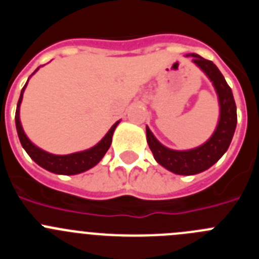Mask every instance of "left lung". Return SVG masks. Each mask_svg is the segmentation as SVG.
I'll use <instances>...</instances> for the list:
<instances>
[{
	"instance_id": "obj_1",
	"label": "left lung",
	"mask_w": 259,
	"mask_h": 259,
	"mask_svg": "<svg viewBox=\"0 0 259 259\" xmlns=\"http://www.w3.org/2000/svg\"><path fill=\"white\" fill-rule=\"evenodd\" d=\"M187 57H192L194 65H197L205 72L214 85L218 95L221 114L212 136L205 144L191 150L168 149L162 145L146 127V141L149 144L155 161L178 175H196L217 163L222 155L227 152L237 123L236 104L233 100L232 91L219 68L211 61H207L194 53Z\"/></svg>"
}]
</instances>
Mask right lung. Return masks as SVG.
<instances>
[{
    "instance_id": "add662e5",
    "label": "right lung",
    "mask_w": 259,
    "mask_h": 259,
    "mask_svg": "<svg viewBox=\"0 0 259 259\" xmlns=\"http://www.w3.org/2000/svg\"><path fill=\"white\" fill-rule=\"evenodd\" d=\"M38 68H36V71H37ZM35 72H33V74H35ZM27 83H28V81H27ZM27 83L26 85L23 87L22 92H20L19 101H18L17 105V111H15V125H17V132L18 136H19L20 144H22V146L24 148V150L28 153L29 157H31L38 166L42 167V168L50 171V172L59 174V175H76V174L84 172V171L89 170V168H92L93 166H96V164L104 158V155L106 154L107 150H109L110 145H111V140H113V134L114 131H115L116 125L119 124V120L113 125V127L110 128L109 132L105 135L104 139H102L97 145L91 148V149L83 150V152L72 153V154L67 155H57L45 152V150L37 148L35 144L29 140L28 137H27V135L24 134V131H23L22 123H20L19 107L20 104H22L23 92H24V89H26Z\"/></svg>"
}]
</instances>
